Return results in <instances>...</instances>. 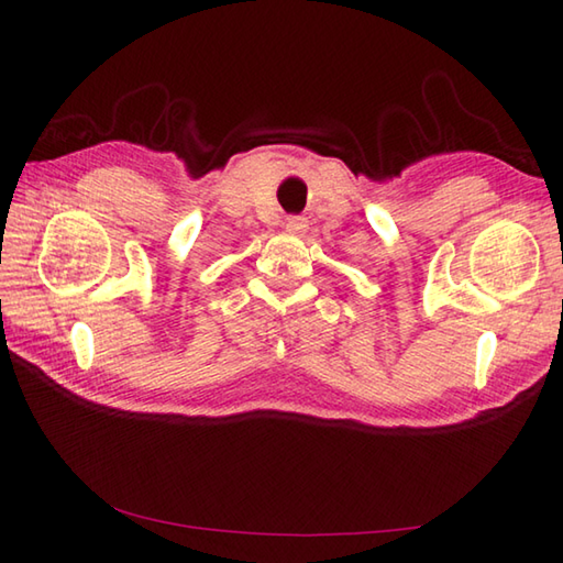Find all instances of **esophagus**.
I'll use <instances>...</instances> for the list:
<instances>
[{
    "label": "esophagus",
    "mask_w": 563,
    "mask_h": 563,
    "mask_svg": "<svg viewBox=\"0 0 563 563\" xmlns=\"http://www.w3.org/2000/svg\"><path fill=\"white\" fill-rule=\"evenodd\" d=\"M307 220L300 218V214H295V218H288L285 220V230H288L290 234H302L307 230Z\"/></svg>",
    "instance_id": "1"
}]
</instances>
